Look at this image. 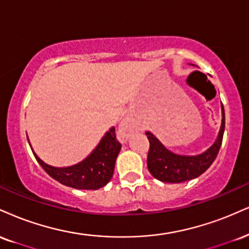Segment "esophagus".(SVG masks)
Returning <instances> with one entry per match:
<instances>
[{"instance_id":"obj_1","label":"esophagus","mask_w":249,"mask_h":249,"mask_svg":"<svg viewBox=\"0 0 249 249\" xmlns=\"http://www.w3.org/2000/svg\"><path fill=\"white\" fill-rule=\"evenodd\" d=\"M132 132H133V128H132V126H131V124L128 122H123L121 125H119V131H118V134H119V137L122 138V139H124V140H126L128 137L131 136V134H132Z\"/></svg>"}]
</instances>
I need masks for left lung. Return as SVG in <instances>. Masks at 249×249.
I'll return each mask as SVG.
<instances>
[{
	"mask_svg": "<svg viewBox=\"0 0 249 249\" xmlns=\"http://www.w3.org/2000/svg\"><path fill=\"white\" fill-rule=\"evenodd\" d=\"M221 110H223V119H221L219 136L208 151L196 157H182V155L174 154L164 147L151 132H146L149 142L147 155L149 173L159 181L167 182V183H181L202 175L217 158L223 142L224 130H225V112H224L223 104H221Z\"/></svg>",
	"mask_w": 249,
	"mask_h": 249,
	"instance_id": "1",
	"label": "left lung"
}]
</instances>
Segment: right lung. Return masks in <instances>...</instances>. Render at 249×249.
Segmentation results:
<instances>
[{
	"label": "right lung",
	"instance_id": "obj_1",
	"mask_svg": "<svg viewBox=\"0 0 249 249\" xmlns=\"http://www.w3.org/2000/svg\"><path fill=\"white\" fill-rule=\"evenodd\" d=\"M121 147V142L116 138L115 127H112L103 137L95 151L75 166L55 168L43 162L36 153L34 155L45 172L61 184L75 189L96 190L104 187L111 179Z\"/></svg>",
	"mask_w": 249,
	"mask_h": 249
}]
</instances>
